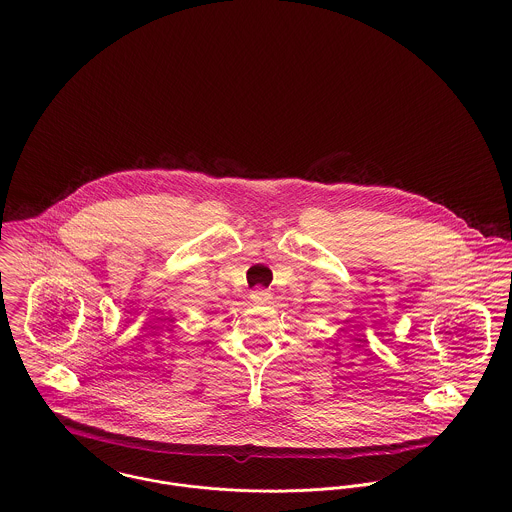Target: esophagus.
<instances>
[{"label":"esophagus","instance_id":"esophagus-1","mask_svg":"<svg viewBox=\"0 0 512 512\" xmlns=\"http://www.w3.org/2000/svg\"><path fill=\"white\" fill-rule=\"evenodd\" d=\"M250 299H252L254 303H266V301L270 299V292L264 290V288H256V290L250 292Z\"/></svg>","mask_w":512,"mask_h":512}]
</instances>
